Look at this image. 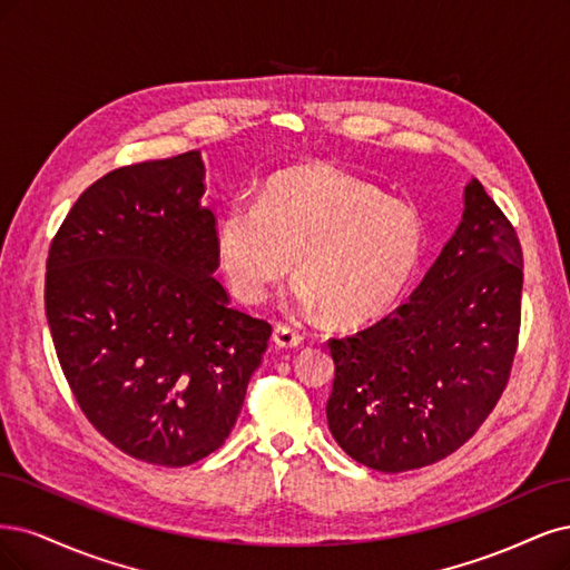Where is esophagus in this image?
Returning a JSON list of instances; mask_svg holds the SVG:
<instances>
[{"label":"esophagus","instance_id":"34e87169","mask_svg":"<svg viewBox=\"0 0 570 570\" xmlns=\"http://www.w3.org/2000/svg\"><path fill=\"white\" fill-rule=\"evenodd\" d=\"M272 341L274 345L282 347V351H291V347H298L303 343V336L291 326H277L272 334Z\"/></svg>","mask_w":570,"mask_h":570}]
</instances>
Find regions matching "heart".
<instances>
[{
    "mask_svg": "<svg viewBox=\"0 0 570 570\" xmlns=\"http://www.w3.org/2000/svg\"><path fill=\"white\" fill-rule=\"evenodd\" d=\"M215 253L227 286L263 303L286 274L298 309L336 326L381 320L405 296L424 253L416 210L336 165L267 179L258 198H234L217 217Z\"/></svg>",
    "mask_w": 570,
    "mask_h": 570,
    "instance_id": "1",
    "label": "heart"
}]
</instances>
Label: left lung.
Instances as JSON below:
<instances>
[{"label":"left lung","instance_id":"8db88e82","mask_svg":"<svg viewBox=\"0 0 570 570\" xmlns=\"http://www.w3.org/2000/svg\"><path fill=\"white\" fill-rule=\"evenodd\" d=\"M519 236L479 179L462 223L410 303L332 338L328 431L355 462L400 473L440 462L479 431L509 381L521 326Z\"/></svg>","mask_w":570,"mask_h":570}]
</instances>
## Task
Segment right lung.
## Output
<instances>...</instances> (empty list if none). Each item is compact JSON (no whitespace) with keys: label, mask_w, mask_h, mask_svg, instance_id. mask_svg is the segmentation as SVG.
Masks as SVG:
<instances>
[{"label":"right lung","mask_w":570,"mask_h":570,"mask_svg":"<svg viewBox=\"0 0 570 570\" xmlns=\"http://www.w3.org/2000/svg\"><path fill=\"white\" fill-rule=\"evenodd\" d=\"M200 151L125 165L82 191L47 258L45 309L80 410L141 462L187 466L225 443L272 326L213 274Z\"/></svg>","instance_id":"right-lung-1"}]
</instances>
